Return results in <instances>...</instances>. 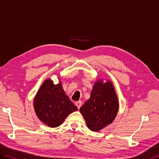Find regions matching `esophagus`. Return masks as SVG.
<instances>
[{
  "mask_svg": "<svg viewBox=\"0 0 159 159\" xmlns=\"http://www.w3.org/2000/svg\"><path fill=\"white\" fill-rule=\"evenodd\" d=\"M75 105L77 106V108H78V109H79V108H80L81 105H82V102H81V101L76 102H75Z\"/></svg>",
  "mask_w": 159,
  "mask_h": 159,
  "instance_id": "1",
  "label": "esophagus"
}]
</instances>
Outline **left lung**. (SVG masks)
I'll return each mask as SVG.
<instances>
[{
  "instance_id": "obj_1",
  "label": "left lung",
  "mask_w": 159,
  "mask_h": 159,
  "mask_svg": "<svg viewBox=\"0 0 159 159\" xmlns=\"http://www.w3.org/2000/svg\"><path fill=\"white\" fill-rule=\"evenodd\" d=\"M119 110V101L111 81L99 79L95 83L91 97L80 107L88 128L98 131L112 123Z\"/></svg>"
}]
</instances>
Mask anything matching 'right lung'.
<instances>
[{
    "label": "right lung",
    "instance_id": "right-lung-1",
    "mask_svg": "<svg viewBox=\"0 0 159 159\" xmlns=\"http://www.w3.org/2000/svg\"><path fill=\"white\" fill-rule=\"evenodd\" d=\"M34 108L39 119L50 127L60 126L70 114L78 110L65 93L61 83L54 84L49 79L36 93Z\"/></svg>",
    "mask_w": 159,
    "mask_h": 159
}]
</instances>
